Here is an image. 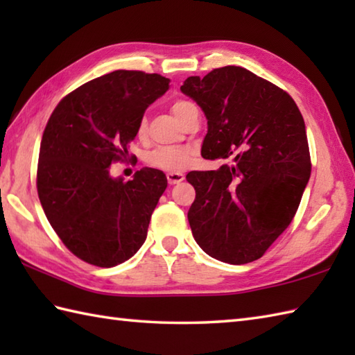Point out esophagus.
I'll return each mask as SVG.
<instances>
[{"label":"esophagus","instance_id":"1","mask_svg":"<svg viewBox=\"0 0 355 355\" xmlns=\"http://www.w3.org/2000/svg\"><path fill=\"white\" fill-rule=\"evenodd\" d=\"M166 178H168L169 184H178V183L183 182L184 175H183V173H180V172H168V173H166Z\"/></svg>","mask_w":355,"mask_h":355}]
</instances>
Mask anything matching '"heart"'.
<instances>
[{
  "instance_id": "obj_1",
  "label": "heart",
  "mask_w": 355,
  "mask_h": 355,
  "mask_svg": "<svg viewBox=\"0 0 355 355\" xmlns=\"http://www.w3.org/2000/svg\"><path fill=\"white\" fill-rule=\"evenodd\" d=\"M193 107V103L187 101H177L172 105V112L177 119L184 114L186 110ZM146 130V119L143 117L139 122V134H143ZM192 160V150L189 148H175V146H160L146 154V163L154 166L157 169L178 172L187 168Z\"/></svg>"
}]
</instances>
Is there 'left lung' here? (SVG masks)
Returning <instances> with one entry per match:
<instances>
[{"mask_svg":"<svg viewBox=\"0 0 355 355\" xmlns=\"http://www.w3.org/2000/svg\"><path fill=\"white\" fill-rule=\"evenodd\" d=\"M205 112L201 155L229 158L186 175L197 244L227 263L259 259L296 215L311 173L302 114L291 97L243 67H223L180 87Z\"/></svg>","mask_w":355,"mask_h":355,"instance_id":"1","label":"left lung"}]
</instances>
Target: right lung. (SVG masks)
Returning a JSON list of instances; mask_svg holds the SVG:
<instances>
[{
	"label": "right lung",
	"mask_w": 355,
	"mask_h": 355,
	"mask_svg": "<svg viewBox=\"0 0 355 355\" xmlns=\"http://www.w3.org/2000/svg\"><path fill=\"white\" fill-rule=\"evenodd\" d=\"M160 74L116 70L87 82L58 103L45 126L37 195L67 248L97 267H114L137 253L168 180L143 168L132 180L111 177L128 158L146 108L169 89Z\"/></svg>",
	"instance_id": "1"
}]
</instances>
